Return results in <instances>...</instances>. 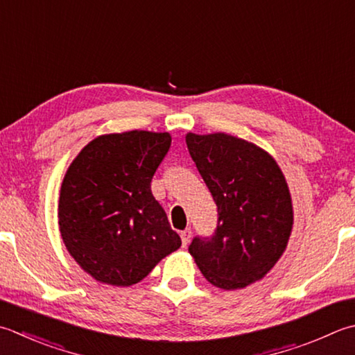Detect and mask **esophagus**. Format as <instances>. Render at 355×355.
Returning <instances> with one entry per match:
<instances>
[{
  "label": "esophagus",
  "instance_id": "34e87169",
  "mask_svg": "<svg viewBox=\"0 0 355 355\" xmlns=\"http://www.w3.org/2000/svg\"><path fill=\"white\" fill-rule=\"evenodd\" d=\"M191 235H192V231H191V229H184V231L180 232V237H182V245H183V248H186L187 245H189Z\"/></svg>",
  "mask_w": 355,
  "mask_h": 355
}]
</instances>
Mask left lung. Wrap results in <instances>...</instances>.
I'll return each mask as SVG.
<instances>
[{
    "label": "left lung",
    "mask_w": 355,
    "mask_h": 355,
    "mask_svg": "<svg viewBox=\"0 0 355 355\" xmlns=\"http://www.w3.org/2000/svg\"><path fill=\"white\" fill-rule=\"evenodd\" d=\"M186 144L218 209L212 237H196L189 252L214 286L246 288L288 246L294 212L286 180L266 150L225 132H189Z\"/></svg>",
    "instance_id": "8db88e82"
}]
</instances>
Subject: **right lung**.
<instances>
[{
	"instance_id": "add662e5",
	"label": "right lung",
	"mask_w": 355,
	"mask_h": 355,
	"mask_svg": "<svg viewBox=\"0 0 355 355\" xmlns=\"http://www.w3.org/2000/svg\"><path fill=\"white\" fill-rule=\"evenodd\" d=\"M171 141L168 132L100 135L69 166L60 232L69 254L96 282L130 286L182 246L150 191Z\"/></svg>"
}]
</instances>
